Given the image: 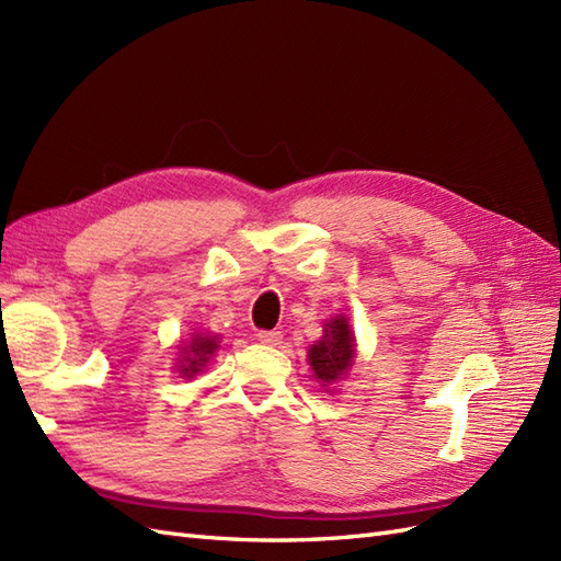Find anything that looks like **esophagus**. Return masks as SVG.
<instances>
[{"label":"esophagus","mask_w":561,"mask_h":561,"mask_svg":"<svg viewBox=\"0 0 561 561\" xmlns=\"http://www.w3.org/2000/svg\"><path fill=\"white\" fill-rule=\"evenodd\" d=\"M257 339L262 344H268V346H278L280 344V339H283V334L278 332V330H262L260 334H257Z\"/></svg>","instance_id":"34e87169"}]
</instances>
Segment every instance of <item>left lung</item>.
<instances>
[{"instance_id":"1","label":"left lung","mask_w":561,"mask_h":561,"mask_svg":"<svg viewBox=\"0 0 561 561\" xmlns=\"http://www.w3.org/2000/svg\"><path fill=\"white\" fill-rule=\"evenodd\" d=\"M322 328H325L322 330L325 334L320 336V342H316L309 348V363L313 369V377L328 388L336 381H342L353 367L355 336L346 316H334L325 320Z\"/></svg>"}]
</instances>
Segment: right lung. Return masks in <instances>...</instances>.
Listing matches in <instances>:
<instances>
[{
	"label": "right lung",
	"instance_id": "add662e5",
	"mask_svg": "<svg viewBox=\"0 0 561 561\" xmlns=\"http://www.w3.org/2000/svg\"><path fill=\"white\" fill-rule=\"evenodd\" d=\"M217 348H219L217 336L194 332L192 334V342L182 348L180 358H178V363H180L178 365L180 377H184V379L196 377L198 371H203V367H206V363L213 358V353Z\"/></svg>",
	"mask_w": 561,
	"mask_h": 561
}]
</instances>
